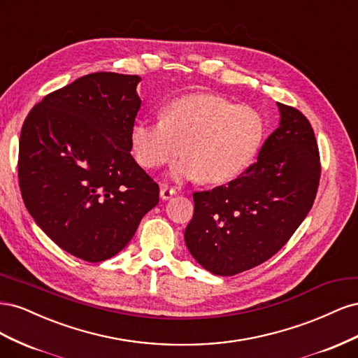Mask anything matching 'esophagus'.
I'll return each mask as SVG.
<instances>
[{"mask_svg": "<svg viewBox=\"0 0 358 358\" xmlns=\"http://www.w3.org/2000/svg\"><path fill=\"white\" fill-rule=\"evenodd\" d=\"M175 194H176V189L169 187V185H162L159 189V196L162 200H169L170 197L175 196Z\"/></svg>", "mask_w": 358, "mask_h": 358, "instance_id": "esophagus-1", "label": "esophagus"}]
</instances>
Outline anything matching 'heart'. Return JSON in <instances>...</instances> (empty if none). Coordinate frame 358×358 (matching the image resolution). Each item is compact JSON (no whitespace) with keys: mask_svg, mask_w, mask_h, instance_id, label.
<instances>
[{"mask_svg":"<svg viewBox=\"0 0 358 358\" xmlns=\"http://www.w3.org/2000/svg\"><path fill=\"white\" fill-rule=\"evenodd\" d=\"M264 137V117L254 107L199 94L170 101L161 121L137 119L131 127V149L148 170L167 164L182 150L187 158L171 169L173 176L222 183L254 164Z\"/></svg>","mask_w":358,"mask_h":358,"instance_id":"heart-1","label":"heart"}]
</instances>
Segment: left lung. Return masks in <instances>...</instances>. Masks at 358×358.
<instances>
[{
    "label": "left lung",
    "instance_id": "obj_1",
    "mask_svg": "<svg viewBox=\"0 0 358 358\" xmlns=\"http://www.w3.org/2000/svg\"><path fill=\"white\" fill-rule=\"evenodd\" d=\"M278 106L280 125L254 164L227 185L192 194L185 242L210 273L233 276L272 258L317 197L321 161L315 133L296 107Z\"/></svg>",
    "mask_w": 358,
    "mask_h": 358
}]
</instances>
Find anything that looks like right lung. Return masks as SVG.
<instances>
[{
    "label": "right lung",
    "instance_id": "right-lung-1",
    "mask_svg": "<svg viewBox=\"0 0 358 358\" xmlns=\"http://www.w3.org/2000/svg\"><path fill=\"white\" fill-rule=\"evenodd\" d=\"M136 74L92 73L48 94L25 117L17 178L32 218L64 251L99 263L133 239L159 200L134 161Z\"/></svg>",
    "mask_w": 358,
    "mask_h": 358
}]
</instances>
